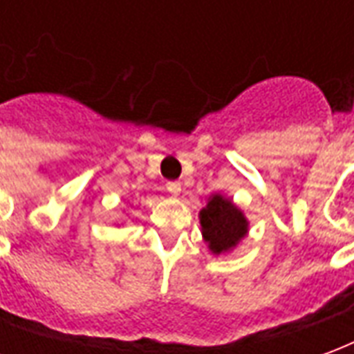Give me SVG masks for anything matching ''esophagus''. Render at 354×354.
<instances>
[{"mask_svg": "<svg viewBox=\"0 0 354 354\" xmlns=\"http://www.w3.org/2000/svg\"><path fill=\"white\" fill-rule=\"evenodd\" d=\"M167 189L170 192V195L178 197V195L182 193V184H180V182H169V184H167Z\"/></svg>", "mask_w": 354, "mask_h": 354, "instance_id": "esophagus-1", "label": "esophagus"}]
</instances>
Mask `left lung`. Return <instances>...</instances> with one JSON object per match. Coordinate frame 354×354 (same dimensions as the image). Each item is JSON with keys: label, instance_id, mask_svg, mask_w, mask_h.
<instances>
[{"label": "left lung", "instance_id": "left-lung-1", "mask_svg": "<svg viewBox=\"0 0 354 354\" xmlns=\"http://www.w3.org/2000/svg\"><path fill=\"white\" fill-rule=\"evenodd\" d=\"M199 220L203 241L214 256L233 252L250 227L245 212L222 193H212L208 197L207 205L201 208Z\"/></svg>", "mask_w": 354, "mask_h": 354}]
</instances>
